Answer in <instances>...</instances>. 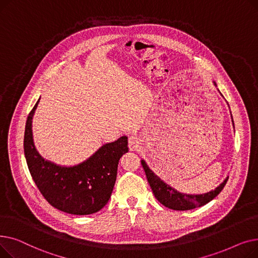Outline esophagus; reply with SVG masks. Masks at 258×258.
<instances>
[{
    "label": "esophagus",
    "instance_id": "1",
    "mask_svg": "<svg viewBox=\"0 0 258 258\" xmlns=\"http://www.w3.org/2000/svg\"><path fill=\"white\" fill-rule=\"evenodd\" d=\"M140 146V141L137 136H131L128 138V148L130 151H137Z\"/></svg>",
    "mask_w": 258,
    "mask_h": 258
}]
</instances>
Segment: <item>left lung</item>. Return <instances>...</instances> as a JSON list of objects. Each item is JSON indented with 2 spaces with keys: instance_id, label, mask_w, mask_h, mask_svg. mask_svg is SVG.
Returning <instances> with one entry per match:
<instances>
[{
  "instance_id": "8db88e82",
  "label": "left lung",
  "mask_w": 258,
  "mask_h": 258,
  "mask_svg": "<svg viewBox=\"0 0 258 258\" xmlns=\"http://www.w3.org/2000/svg\"><path fill=\"white\" fill-rule=\"evenodd\" d=\"M216 86L215 83H213ZM233 122V120H232ZM234 125V123H233ZM141 164L145 171L146 178L153 190L155 198L162 205L173 210H190L197 207L206 205L207 203L212 201L222 190L228 181V177L218 186L214 190H211L202 195H187L175 190L164 181H162L155 172L147 166L144 160H141Z\"/></svg>"
}]
</instances>
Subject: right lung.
Masks as SVG:
<instances>
[{"instance_id":"1","label":"right lung","mask_w":258,"mask_h":258,"mask_svg":"<svg viewBox=\"0 0 258 258\" xmlns=\"http://www.w3.org/2000/svg\"><path fill=\"white\" fill-rule=\"evenodd\" d=\"M39 99L26 121L24 154L38 190L51 206L60 211L87 215L102 209L111 198L122 155L128 152L127 137L103 144L90 158L74 166H60L36 151L32 118Z\"/></svg>"}]
</instances>
